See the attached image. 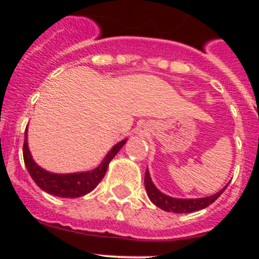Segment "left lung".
Segmentation results:
<instances>
[{
    "mask_svg": "<svg viewBox=\"0 0 259 259\" xmlns=\"http://www.w3.org/2000/svg\"><path fill=\"white\" fill-rule=\"evenodd\" d=\"M144 183H145V189L146 193H148V197L150 198V201L154 203L155 206L164 210V211L178 212V214H182V212H193L198 211L201 209H205L209 205H211L226 191V188H227V185H226L222 191H219L217 194H212L210 197L183 200V198H172L170 196H166V194L158 191L154 187V184H153L152 179H150L149 171L148 170L145 172V180H144Z\"/></svg>",
    "mask_w": 259,
    "mask_h": 259,
    "instance_id": "obj_1",
    "label": "left lung"
}]
</instances>
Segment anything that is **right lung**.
<instances>
[{
  "mask_svg": "<svg viewBox=\"0 0 259 259\" xmlns=\"http://www.w3.org/2000/svg\"><path fill=\"white\" fill-rule=\"evenodd\" d=\"M125 140L116 144L113 149L110 150L109 154L104 159L100 166L93 171L89 172H79V174H68V175H61V174H52L42 170L41 167L33 162L31 157V153L28 150V144H27V130L24 134V144H23V158L26 163L27 170L29 175L33 179V182L40 187L42 191L47 193L58 196V197L65 198H75L84 196L96 188L98 183L101 182L105 176L109 166L110 161L115 157L116 153L120 150Z\"/></svg>",
  "mask_w": 259,
  "mask_h": 259,
  "instance_id": "right-lung-1",
  "label": "right lung"
}]
</instances>
